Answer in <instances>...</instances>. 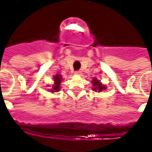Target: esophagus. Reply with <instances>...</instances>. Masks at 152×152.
<instances>
[{
    "mask_svg": "<svg viewBox=\"0 0 152 152\" xmlns=\"http://www.w3.org/2000/svg\"><path fill=\"white\" fill-rule=\"evenodd\" d=\"M75 74H76V75H81V71H76L75 72Z\"/></svg>",
    "mask_w": 152,
    "mask_h": 152,
    "instance_id": "34e87169",
    "label": "esophagus"
}]
</instances>
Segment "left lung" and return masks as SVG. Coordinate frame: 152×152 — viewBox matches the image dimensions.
Returning a JSON list of instances; mask_svg holds the SVG:
<instances>
[{"mask_svg": "<svg viewBox=\"0 0 152 152\" xmlns=\"http://www.w3.org/2000/svg\"><path fill=\"white\" fill-rule=\"evenodd\" d=\"M92 82L93 84V91H98V92H100L102 91L106 90V86H103L102 84V83L100 82V80H97V79L94 78L93 79V80L91 81Z\"/></svg>", "mask_w": 152, "mask_h": 152, "instance_id": "obj_1", "label": "left lung"}]
</instances>
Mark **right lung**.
I'll use <instances>...</instances> for the list:
<instances>
[{
	"label": "right lung",
	"instance_id": "add662e5",
	"mask_svg": "<svg viewBox=\"0 0 152 152\" xmlns=\"http://www.w3.org/2000/svg\"><path fill=\"white\" fill-rule=\"evenodd\" d=\"M53 81H54V83L53 85L52 86V90H50L51 92H56V91H58L60 90V88H61V83L62 81V76L60 74H57L56 76H53Z\"/></svg>",
	"mask_w": 152,
	"mask_h": 152
}]
</instances>
